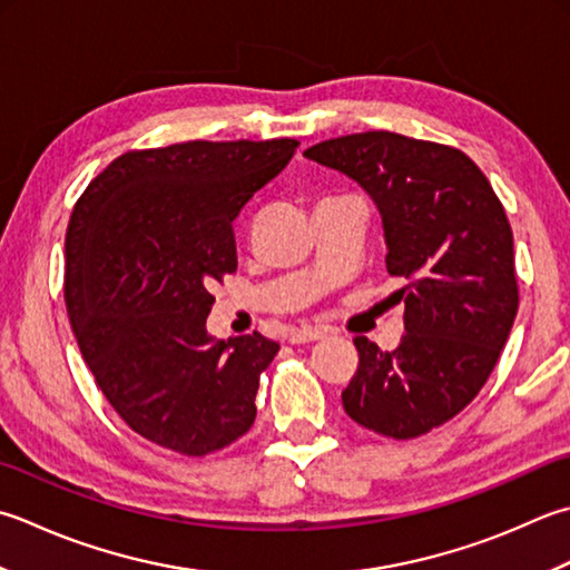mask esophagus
I'll return each mask as SVG.
<instances>
[{
	"label": "esophagus",
	"instance_id": "34e87169",
	"mask_svg": "<svg viewBox=\"0 0 570 570\" xmlns=\"http://www.w3.org/2000/svg\"><path fill=\"white\" fill-rule=\"evenodd\" d=\"M323 336H326V333L318 328H292L286 333L288 343H311V341H318Z\"/></svg>",
	"mask_w": 570,
	"mask_h": 570
}]
</instances>
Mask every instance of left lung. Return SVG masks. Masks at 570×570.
<instances>
[{"label": "left lung", "mask_w": 570, "mask_h": 570, "mask_svg": "<svg viewBox=\"0 0 570 570\" xmlns=\"http://www.w3.org/2000/svg\"><path fill=\"white\" fill-rule=\"evenodd\" d=\"M308 160L348 175L381 209L385 264L405 286V336L381 351L365 336L343 407L393 440L440 428L476 397L514 326V234L484 173L450 145L387 130L323 140Z\"/></svg>", "instance_id": "obj_1"}]
</instances>
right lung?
Returning a JSON list of instances; mask_svg holds the SVG:
<instances>
[{"label": "right lung", "mask_w": 570, "mask_h": 570, "mask_svg": "<svg viewBox=\"0 0 570 570\" xmlns=\"http://www.w3.org/2000/svg\"><path fill=\"white\" fill-rule=\"evenodd\" d=\"M298 140H189L130 150L78 197L66 232V308L88 371L126 425L205 456L254 425L278 343L207 333L212 286L237 269L232 222Z\"/></svg>", "instance_id": "obj_1"}]
</instances>
